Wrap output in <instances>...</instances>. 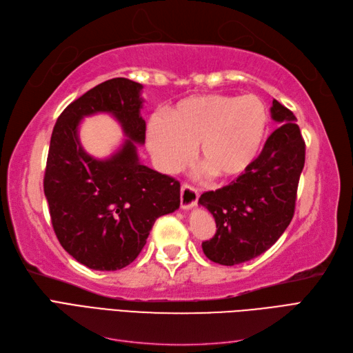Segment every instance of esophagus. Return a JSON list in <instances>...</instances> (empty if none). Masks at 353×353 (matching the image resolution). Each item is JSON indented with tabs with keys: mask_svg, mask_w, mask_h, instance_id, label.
<instances>
[{
	"mask_svg": "<svg viewBox=\"0 0 353 353\" xmlns=\"http://www.w3.org/2000/svg\"><path fill=\"white\" fill-rule=\"evenodd\" d=\"M199 200V191L191 185L184 184L181 187V209L188 210L193 209L197 205Z\"/></svg>",
	"mask_w": 353,
	"mask_h": 353,
	"instance_id": "esophagus-1",
	"label": "esophagus"
}]
</instances>
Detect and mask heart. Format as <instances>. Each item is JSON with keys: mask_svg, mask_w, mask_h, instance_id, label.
<instances>
[{"mask_svg": "<svg viewBox=\"0 0 353 353\" xmlns=\"http://www.w3.org/2000/svg\"><path fill=\"white\" fill-rule=\"evenodd\" d=\"M268 112L254 95H194L178 101L148 126L147 143L157 166L175 172L197 148L203 169L216 179L241 176L258 159Z\"/></svg>", "mask_w": 353, "mask_h": 353, "instance_id": "heart-1", "label": "heart"}]
</instances>
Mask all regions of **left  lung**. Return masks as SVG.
I'll return each instance as SVG.
<instances>
[{"label": "left lung", "instance_id": "1", "mask_svg": "<svg viewBox=\"0 0 353 353\" xmlns=\"http://www.w3.org/2000/svg\"><path fill=\"white\" fill-rule=\"evenodd\" d=\"M271 117L281 126L270 135L248 172L199 199L216 222L215 236L201 243L203 252L216 263L232 266L262 254L293 218L305 141L294 114L276 100Z\"/></svg>", "mask_w": 353, "mask_h": 353}]
</instances>
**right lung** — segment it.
I'll return each mask as SVG.
<instances>
[{
	"mask_svg": "<svg viewBox=\"0 0 353 353\" xmlns=\"http://www.w3.org/2000/svg\"><path fill=\"white\" fill-rule=\"evenodd\" d=\"M143 85L105 81L63 110L52 130L44 193L56 236L72 258L95 271H116L135 261L159 216L179 208V183L143 165L145 141ZM108 112L127 137L109 157L81 147L83 117Z\"/></svg>",
	"mask_w": 353,
	"mask_h": 353,
	"instance_id": "right-lung-1",
	"label": "right lung"
}]
</instances>
